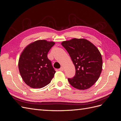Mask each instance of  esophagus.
Returning <instances> with one entry per match:
<instances>
[{"instance_id":"34e87169","label":"esophagus","mask_w":121,"mask_h":121,"mask_svg":"<svg viewBox=\"0 0 121 121\" xmlns=\"http://www.w3.org/2000/svg\"><path fill=\"white\" fill-rule=\"evenodd\" d=\"M64 68L63 67H61L60 69H59V70L60 71H64Z\"/></svg>"}]
</instances>
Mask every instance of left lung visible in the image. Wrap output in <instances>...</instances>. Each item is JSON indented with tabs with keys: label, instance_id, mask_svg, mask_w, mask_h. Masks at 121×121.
<instances>
[{
	"label": "left lung",
	"instance_id": "obj_1",
	"mask_svg": "<svg viewBox=\"0 0 121 121\" xmlns=\"http://www.w3.org/2000/svg\"><path fill=\"white\" fill-rule=\"evenodd\" d=\"M74 64L76 74L68 78L71 85L76 89L85 90L97 81L102 71L101 53L93 43L85 39L73 38L62 42Z\"/></svg>",
	"mask_w": 121,
	"mask_h": 121
}]
</instances>
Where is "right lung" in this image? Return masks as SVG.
I'll use <instances>...</instances> for the list:
<instances>
[{
    "label": "right lung",
    "instance_id": "add662e5",
    "mask_svg": "<svg viewBox=\"0 0 121 121\" xmlns=\"http://www.w3.org/2000/svg\"><path fill=\"white\" fill-rule=\"evenodd\" d=\"M53 41L39 40L29 44L19 58V72L23 81L33 88H41L48 85L56 71L47 53L54 45Z\"/></svg>",
    "mask_w": 121,
    "mask_h": 121
}]
</instances>
